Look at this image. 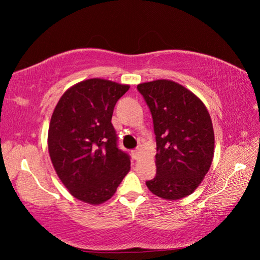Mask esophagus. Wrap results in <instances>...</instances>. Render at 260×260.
Masks as SVG:
<instances>
[{"label": "esophagus", "mask_w": 260, "mask_h": 260, "mask_svg": "<svg viewBox=\"0 0 260 260\" xmlns=\"http://www.w3.org/2000/svg\"><path fill=\"white\" fill-rule=\"evenodd\" d=\"M133 156H134V158H135V159L140 158V156H141V151H140V150H135V151H133Z\"/></svg>", "instance_id": "obj_1"}]
</instances>
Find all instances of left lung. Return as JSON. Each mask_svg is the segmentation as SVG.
Returning <instances> with one entry per match:
<instances>
[{
  "instance_id": "left-lung-1",
  "label": "left lung",
  "mask_w": 260,
  "mask_h": 260,
  "mask_svg": "<svg viewBox=\"0 0 260 260\" xmlns=\"http://www.w3.org/2000/svg\"><path fill=\"white\" fill-rule=\"evenodd\" d=\"M153 117L156 175L146 182L164 200L190 196L201 184L214 154L212 120L206 105L178 82L158 79L137 85Z\"/></svg>"
}]
</instances>
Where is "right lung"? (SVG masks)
<instances>
[{
  "mask_svg": "<svg viewBox=\"0 0 260 260\" xmlns=\"http://www.w3.org/2000/svg\"><path fill=\"white\" fill-rule=\"evenodd\" d=\"M128 89L112 80L86 79L66 90L54 107L49 155L70 194L85 203L109 200L131 170L112 124L115 105Z\"/></svg>",
  "mask_w": 260,
  "mask_h": 260,
  "instance_id": "obj_1",
  "label": "right lung"
}]
</instances>
